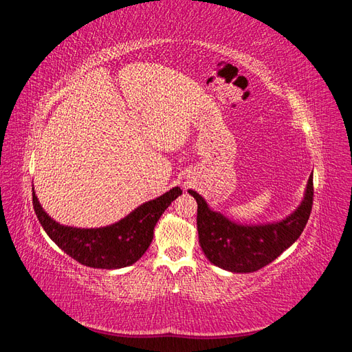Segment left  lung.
<instances>
[{"label":"left lung","instance_id":"obj_1","mask_svg":"<svg viewBox=\"0 0 352 352\" xmlns=\"http://www.w3.org/2000/svg\"><path fill=\"white\" fill-rule=\"evenodd\" d=\"M189 194L198 204L197 229L206 257L220 269L251 273L278 258L300 238L311 214L314 186L311 175L301 206L285 220L260 226L236 225L220 212L210 210L195 190L189 189Z\"/></svg>","mask_w":352,"mask_h":352}]
</instances>
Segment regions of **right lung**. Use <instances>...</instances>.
I'll use <instances>...</instances> for the list:
<instances>
[{
  "label": "right lung",
  "instance_id": "obj_1",
  "mask_svg": "<svg viewBox=\"0 0 352 352\" xmlns=\"http://www.w3.org/2000/svg\"><path fill=\"white\" fill-rule=\"evenodd\" d=\"M182 194L180 188L170 189L153 201L133 210L114 225L98 229H78L58 225L42 210L32 188V202L47 235L78 263L94 269H120L140 260L150 247L154 228L164 210Z\"/></svg>",
  "mask_w": 352,
  "mask_h": 352
}]
</instances>
